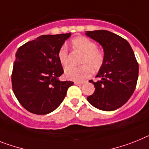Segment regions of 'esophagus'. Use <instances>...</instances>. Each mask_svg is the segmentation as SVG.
<instances>
[{
	"label": "esophagus",
	"instance_id": "obj_1",
	"mask_svg": "<svg viewBox=\"0 0 149 149\" xmlns=\"http://www.w3.org/2000/svg\"><path fill=\"white\" fill-rule=\"evenodd\" d=\"M83 83L84 82H75L74 84L77 85V86H82V85H83Z\"/></svg>",
	"mask_w": 149,
	"mask_h": 149
}]
</instances>
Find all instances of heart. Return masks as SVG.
<instances>
[{
  "instance_id": "obj_1",
  "label": "heart",
  "mask_w": 149,
  "mask_h": 149,
  "mask_svg": "<svg viewBox=\"0 0 149 149\" xmlns=\"http://www.w3.org/2000/svg\"><path fill=\"white\" fill-rule=\"evenodd\" d=\"M71 45L75 50L82 53L79 67L69 66L65 69V77L68 79L81 82L90 77L92 70L95 72L99 70L104 61L102 51L96 47L95 43L85 36H78L71 40ZM57 57L63 67L67 66L69 61L68 51L65 46H62L58 51Z\"/></svg>"
}]
</instances>
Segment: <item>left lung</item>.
<instances>
[{"label":"left lung","instance_id":"1","mask_svg":"<svg viewBox=\"0 0 149 149\" xmlns=\"http://www.w3.org/2000/svg\"><path fill=\"white\" fill-rule=\"evenodd\" d=\"M86 36L103 47L104 61L96 77L95 92L87 100L102 111H114L127 102L136 89L139 64L129 42L107 30L87 31Z\"/></svg>","mask_w":149,"mask_h":149}]
</instances>
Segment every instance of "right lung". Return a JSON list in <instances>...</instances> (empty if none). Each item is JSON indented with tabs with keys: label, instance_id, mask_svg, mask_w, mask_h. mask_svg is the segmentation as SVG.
Wrapping results in <instances>:
<instances>
[{
	"label": "right lung",
	"instance_id": "add662e5",
	"mask_svg": "<svg viewBox=\"0 0 149 149\" xmlns=\"http://www.w3.org/2000/svg\"><path fill=\"white\" fill-rule=\"evenodd\" d=\"M70 33L44 35L19 47L11 75L16 98L25 109L47 114L64 99L71 81L58 79L63 73L57 53Z\"/></svg>",
	"mask_w": 149,
	"mask_h": 149
}]
</instances>
